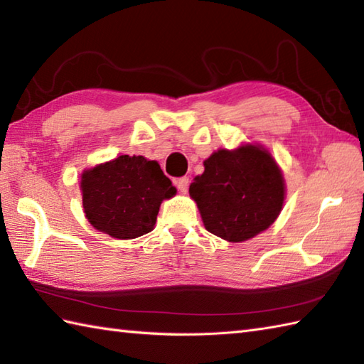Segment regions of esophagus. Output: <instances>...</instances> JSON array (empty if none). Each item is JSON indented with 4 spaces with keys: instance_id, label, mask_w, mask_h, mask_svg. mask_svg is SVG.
Listing matches in <instances>:
<instances>
[{
    "instance_id": "34e87169",
    "label": "esophagus",
    "mask_w": 364,
    "mask_h": 364,
    "mask_svg": "<svg viewBox=\"0 0 364 364\" xmlns=\"http://www.w3.org/2000/svg\"><path fill=\"white\" fill-rule=\"evenodd\" d=\"M176 188H178V191L181 192V194H186L188 189H189V176L178 178V180H176Z\"/></svg>"
}]
</instances>
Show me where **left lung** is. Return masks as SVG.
Instances as JSON below:
<instances>
[{"label": "left lung", "mask_w": 364, "mask_h": 364, "mask_svg": "<svg viewBox=\"0 0 364 364\" xmlns=\"http://www.w3.org/2000/svg\"><path fill=\"white\" fill-rule=\"evenodd\" d=\"M189 186L205 228L228 242L267 230L282 213L286 184L280 166L261 144L219 149Z\"/></svg>", "instance_id": "obj_1"}]
</instances>
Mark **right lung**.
<instances>
[{"label":"right lung","mask_w":364,"mask_h":364,"mask_svg":"<svg viewBox=\"0 0 364 364\" xmlns=\"http://www.w3.org/2000/svg\"><path fill=\"white\" fill-rule=\"evenodd\" d=\"M80 189L90 225L115 239L150 233L162 200L176 194L156 161L129 154L84 170Z\"/></svg>","instance_id":"1"}]
</instances>
